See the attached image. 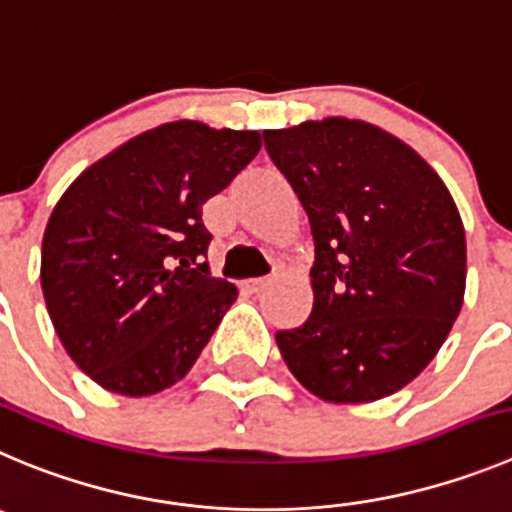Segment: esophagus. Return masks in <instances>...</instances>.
<instances>
[{
    "label": "esophagus",
    "mask_w": 512,
    "mask_h": 512,
    "mask_svg": "<svg viewBox=\"0 0 512 512\" xmlns=\"http://www.w3.org/2000/svg\"><path fill=\"white\" fill-rule=\"evenodd\" d=\"M272 283H275V278H255L247 280V288H250V293H262V290L270 288Z\"/></svg>",
    "instance_id": "esophagus-1"
}]
</instances>
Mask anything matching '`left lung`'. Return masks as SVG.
Here are the masks:
<instances>
[{"label":"left lung","mask_w":512,"mask_h":512,"mask_svg":"<svg viewBox=\"0 0 512 512\" xmlns=\"http://www.w3.org/2000/svg\"><path fill=\"white\" fill-rule=\"evenodd\" d=\"M310 219L313 310L275 333L295 379L331 404L384 399L437 356L465 300V227L437 171L351 118L265 131Z\"/></svg>","instance_id":"left-lung-1"}]
</instances>
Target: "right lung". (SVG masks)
<instances>
[{"label":"right lung","instance_id":"right-lung-1","mask_svg":"<svg viewBox=\"0 0 512 512\" xmlns=\"http://www.w3.org/2000/svg\"><path fill=\"white\" fill-rule=\"evenodd\" d=\"M257 131L174 121L95 161L42 237L47 313L103 389L151 396L184 379L237 288L209 278L202 204L257 156Z\"/></svg>","mask_w":512,"mask_h":512}]
</instances>
